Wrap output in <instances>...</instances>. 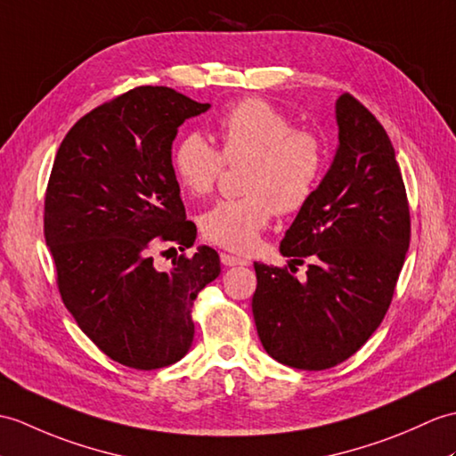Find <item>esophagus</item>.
I'll return each instance as SVG.
<instances>
[{"label": "esophagus", "instance_id": "1", "mask_svg": "<svg viewBox=\"0 0 456 456\" xmlns=\"http://www.w3.org/2000/svg\"><path fill=\"white\" fill-rule=\"evenodd\" d=\"M219 258H221V264H224V266H248L247 260L232 256V254H227V252H221Z\"/></svg>", "mask_w": 456, "mask_h": 456}]
</instances>
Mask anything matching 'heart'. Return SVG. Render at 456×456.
I'll return each instance as SVG.
<instances>
[{
	"mask_svg": "<svg viewBox=\"0 0 456 456\" xmlns=\"http://www.w3.org/2000/svg\"><path fill=\"white\" fill-rule=\"evenodd\" d=\"M216 132L221 151L202 134L180 137L173 150V171L186 192L214 190L225 161L248 159L242 175L247 196L221 200L200 219L204 237L217 247L250 252L276 209L293 214L309 204L326 167V147L311 130H297L291 116L264 99H242L219 116Z\"/></svg>",
	"mask_w": 456,
	"mask_h": 456,
	"instance_id": "1",
	"label": "heart"
}]
</instances>
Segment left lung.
I'll return each mask as SVG.
<instances>
[{"label":"left lung","instance_id":"obj_1","mask_svg":"<svg viewBox=\"0 0 456 456\" xmlns=\"http://www.w3.org/2000/svg\"><path fill=\"white\" fill-rule=\"evenodd\" d=\"M338 150L280 245L306 280L254 262L252 314L276 362L322 371L346 362L383 322L410 247L404 180L383 126L352 94L336 101Z\"/></svg>","mask_w":456,"mask_h":456}]
</instances>
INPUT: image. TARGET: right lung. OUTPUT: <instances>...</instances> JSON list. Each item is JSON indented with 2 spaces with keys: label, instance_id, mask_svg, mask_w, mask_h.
I'll return each mask as SVG.
<instances>
[{
  "label": "right lung",
  "instance_id": "1",
  "mask_svg": "<svg viewBox=\"0 0 456 456\" xmlns=\"http://www.w3.org/2000/svg\"><path fill=\"white\" fill-rule=\"evenodd\" d=\"M208 109L175 89L135 87L77 120L52 167L45 237L61 301L126 367L151 371L183 359L194 340V299L221 272L206 245L180 254L171 270L153 262L159 247L196 240L171 150L180 124Z\"/></svg>",
  "mask_w": 456,
  "mask_h": 456
}]
</instances>
